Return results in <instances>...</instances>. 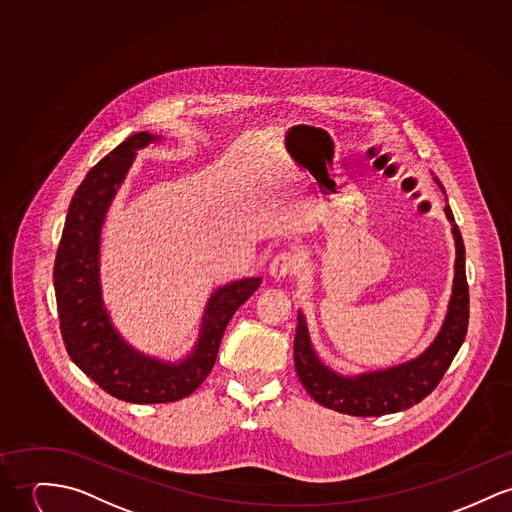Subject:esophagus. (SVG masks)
<instances>
[{
    "instance_id": "34e87169",
    "label": "esophagus",
    "mask_w": 512,
    "mask_h": 512,
    "mask_svg": "<svg viewBox=\"0 0 512 512\" xmlns=\"http://www.w3.org/2000/svg\"><path fill=\"white\" fill-rule=\"evenodd\" d=\"M296 269H298V257L284 251V253L276 255L275 259H273V263L269 267V273L276 280H284L286 276L296 273Z\"/></svg>"
}]
</instances>
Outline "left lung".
I'll list each match as a JSON object with an SVG mask.
<instances>
[{"instance_id": "left-lung-1", "label": "left lung", "mask_w": 512, "mask_h": 512, "mask_svg": "<svg viewBox=\"0 0 512 512\" xmlns=\"http://www.w3.org/2000/svg\"><path fill=\"white\" fill-rule=\"evenodd\" d=\"M434 181L446 197L442 183L436 177ZM444 212L452 226V236L456 243L452 296L448 302V314L442 321L438 335L427 347V351H423L417 358L386 370H374L356 376L337 374L315 354L306 317L298 312L294 339L296 374L306 392L319 405L354 417H380L413 407L431 394L442 380L444 372L466 339L470 317L466 249L448 204L444 206Z\"/></svg>"}]
</instances>
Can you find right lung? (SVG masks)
<instances>
[{"label": "right lung", "instance_id": "obj_1", "mask_svg": "<svg viewBox=\"0 0 512 512\" xmlns=\"http://www.w3.org/2000/svg\"><path fill=\"white\" fill-rule=\"evenodd\" d=\"M158 140L161 136L150 132L132 134L85 175L70 202L54 261L66 351L99 388L128 403H169L193 394L216 362L232 315L261 284V276H251L220 286L206 304L195 349L179 362L140 353L120 337L101 296V228L136 152Z\"/></svg>", "mask_w": 512, "mask_h": 512}]
</instances>
